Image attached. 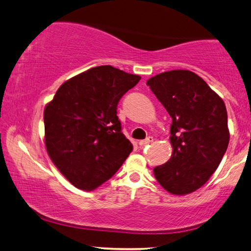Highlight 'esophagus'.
I'll use <instances>...</instances> for the list:
<instances>
[{"instance_id":"esophagus-1","label":"esophagus","mask_w":251,"mask_h":251,"mask_svg":"<svg viewBox=\"0 0 251 251\" xmlns=\"http://www.w3.org/2000/svg\"><path fill=\"white\" fill-rule=\"evenodd\" d=\"M151 142H153V137H152V136H148L146 140L140 141L139 144H140L141 147H143V146H147V144H149V143H151Z\"/></svg>"}]
</instances>
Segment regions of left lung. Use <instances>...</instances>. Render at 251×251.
Returning <instances> with one entry per match:
<instances>
[{
  "label": "left lung",
  "instance_id": "left-lung-1",
  "mask_svg": "<svg viewBox=\"0 0 251 251\" xmlns=\"http://www.w3.org/2000/svg\"><path fill=\"white\" fill-rule=\"evenodd\" d=\"M147 85L172 117L173 153L153 168L166 191L183 196L201 188L221 164L230 141L224 101L190 70L151 77Z\"/></svg>",
  "mask_w": 251,
  "mask_h": 251
}]
</instances>
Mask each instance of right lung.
<instances>
[{
    "mask_svg": "<svg viewBox=\"0 0 251 251\" xmlns=\"http://www.w3.org/2000/svg\"><path fill=\"white\" fill-rule=\"evenodd\" d=\"M140 79L112 66L94 67L66 80L45 107L47 151L77 189H97L132 152V143L122 133L117 104Z\"/></svg>",
    "mask_w": 251,
    "mask_h": 251,
    "instance_id": "add662e5",
    "label": "right lung"
}]
</instances>
